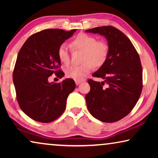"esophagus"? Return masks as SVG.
<instances>
[{
    "label": "esophagus",
    "instance_id": "34e87169",
    "mask_svg": "<svg viewBox=\"0 0 158 158\" xmlns=\"http://www.w3.org/2000/svg\"><path fill=\"white\" fill-rule=\"evenodd\" d=\"M75 84H76L77 85H78L79 84L81 83H82V82H83V81H75Z\"/></svg>",
    "mask_w": 158,
    "mask_h": 158
}]
</instances>
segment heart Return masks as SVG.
I'll return each instance as SVG.
<instances>
[{
	"instance_id": "obj_1",
	"label": "heart",
	"mask_w": 158,
	"mask_h": 158,
	"mask_svg": "<svg viewBox=\"0 0 158 158\" xmlns=\"http://www.w3.org/2000/svg\"><path fill=\"white\" fill-rule=\"evenodd\" d=\"M73 49L83 51L82 62L79 65H71L65 69L66 75L75 81H83L94 69V66L101 68L107 61L109 55V46L104 40H97L95 36L81 33L71 40ZM57 56L63 64L70 62V52L64 44L57 49Z\"/></svg>"
}]
</instances>
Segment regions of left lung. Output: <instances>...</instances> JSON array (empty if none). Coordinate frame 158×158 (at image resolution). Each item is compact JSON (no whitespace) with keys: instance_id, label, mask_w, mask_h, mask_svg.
<instances>
[{"instance_id":"1","label":"left lung","mask_w":158,"mask_h":158,"mask_svg":"<svg viewBox=\"0 0 158 158\" xmlns=\"http://www.w3.org/2000/svg\"><path fill=\"white\" fill-rule=\"evenodd\" d=\"M85 31L104 36L109 46L107 61L89 79L90 90L85 96L90 114L103 122H117L130 113L142 90V68L139 54L125 34L111 26Z\"/></svg>"}]
</instances>
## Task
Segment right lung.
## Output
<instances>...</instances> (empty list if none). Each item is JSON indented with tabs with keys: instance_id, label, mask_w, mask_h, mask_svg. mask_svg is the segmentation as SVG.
I'll use <instances>...</instances> for the list:
<instances>
[{
	"instance_id": "right-lung-1",
	"label": "right lung",
	"mask_w": 158,
	"mask_h": 158,
	"mask_svg": "<svg viewBox=\"0 0 158 158\" xmlns=\"http://www.w3.org/2000/svg\"><path fill=\"white\" fill-rule=\"evenodd\" d=\"M75 31L49 29L36 32L27 39L18 54L13 73L16 99L21 109L36 122L57 119L75 88V81L70 78L58 83L48 82L52 74L59 78L64 76L57 49Z\"/></svg>"
}]
</instances>
